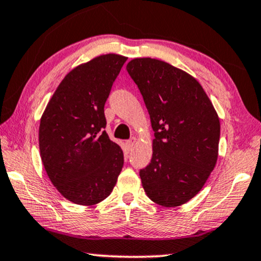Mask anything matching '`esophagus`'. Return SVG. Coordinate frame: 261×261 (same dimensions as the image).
<instances>
[{
	"instance_id": "obj_1",
	"label": "esophagus",
	"mask_w": 261,
	"mask_h": 261,
	"mask_svg": "<svg viewBox=\"0 0 261 261\" xmlns=\"http://www.w3.org/2000/svg\"><path fill=\"white\" fill-rule=\"evenodd\" d=\"M136 142H137V138H136V137H131L130 140L126 141V147H127V149H128V150L133 149L134 146H135V143H136Z\"/></svg>"
}]
</instances>
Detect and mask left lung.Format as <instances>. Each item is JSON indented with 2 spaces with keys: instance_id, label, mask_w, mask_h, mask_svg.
I'll list each match as a JSON object with an SVG mask.
<instances>
[{
  "instance_id": "1",
  "label": "left lung",
  "mask_w": 261,
  "mask_h": 261,
  "mask_svg": "<svg viewBox=\"0 0 261 261\" xmlns=\"http://www.w3.org/2000/svg\"><path fill=\"white\" fill-rule=\"evenodd\" d=\"M126 70L140 89L154 131L153 156L140 171L147 196L164 207L193 199L218 159L219 117L193 75L151 58L133 59Z\"/></svg>"
}]
</instances>
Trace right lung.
<instances>
[{"instance_id": "1", "label": "right lung", "mask_w": 261, "mask_h": 261, "mask_svg": "<svg viewBox=\"0 0 261 261\" xmlns=\"http://www.w3.org/2000/svg\"><path fill=\"white\" fill-rule=\"evenodd\" d=\"M127 58L106 54L74 67L59 84L39 123V153L65 199L91 206L110 195L124 154L105 131V103Z\"/></svg>"}]
</instances>
